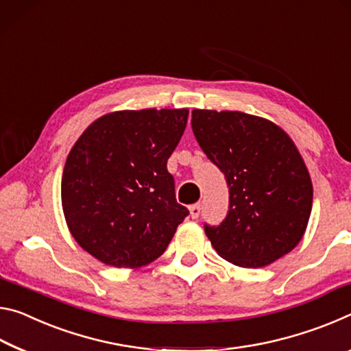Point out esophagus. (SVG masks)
Here are the masks:
<instances>
[{"mask_svg":"<svg viewBox=\"0 0 351 351\" xmlns=\"http://www.w3.org/2000/svg\"><path fill=\"white\" fill-rule=\"evenodd\" d=\"M189 215H191L193 219H197L199 215H200V205L194 204V205L189 206Z\"/></svg>","mask_w":351,"mask_h":351,"instance_id":"1","label":"esophagus"}]
</instances>
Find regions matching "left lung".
Instances as JSON below:
<instances>
[{"instance_id":"8db88e82","label":"left lung","mask_w":351,"mask_h":351,"mask_svg":"<svg viewBox=\"0 0 351 351\" xmlns=\"http://www.w3.org/2000/svg\"><path fill=\"white\" fill-rule=\"evenodd\" d=\"M194 136L227 179L221 226H205L217 255L239 267H264L294 249L313 208V183L291 136L266 118L194 108Z\"/></svg>"}]
</instances>
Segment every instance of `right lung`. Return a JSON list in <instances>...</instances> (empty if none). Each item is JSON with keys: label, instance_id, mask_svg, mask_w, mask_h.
<instances>
[{"label": "right lung", "instance_id": "1", "mask_svg": "<svg viewBox=\"0 0 351 351\" xmlns=\"http://www.w3.org/2000/svg\"><path fill=\"white\" fill-rule=\"evenodd\" d=\"M186 121L188 108L112 112L74 143L62 208L73 238L96 260L136 269L166 250L189 213L166 168Z\"/></svg>", "mask_w": 351, "mask_h": 351}]
</instances>
